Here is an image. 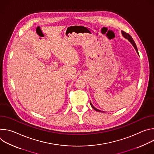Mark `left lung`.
I'll return each mask as SVG.
<instances>
[{
	"instance_id": "left-lung-1",
	"label": "left lung",
	"mask_w": 154,
	"mask_h": 154,
	"mask_svg": "<svg viewBox=\"0 0 154 154\" xmlns=\"http://www.w3.org/2000/svg\"><path fill=\"white\" fill-rule=\"evenodd\" d=\"M122 35H123V36L124 37V38H127V39H128V41L131 43V45H132L133 46H134V47L135 48V49H136V51H137V52L138 54V49H137V45H136V44H135V41H134V39H133V38H132V37H131L128 33H126V32H124V31H122ZM90 105H91V106H92V108L94 109H95L96 111H97V112H102V111H100V110H99V109H97V108H96L92 104H91V103L90 102Z\"/></svg>"
}]
</instances>
